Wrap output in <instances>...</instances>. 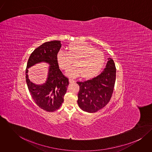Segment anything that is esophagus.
<instances>
[{"label":"esophagus","mask_w":152,"mask_h":152,"mask_svg":"<svg viewBox=\"0 0 152 152\" xmlns=\"http://www.w3.org/2000/svg\"><path fill=\"white\" fill-rule=\"evenodd\" d=\"M69 83H73L75 82V81H74L73 79H72V78H69Z\"/></svg>","instance_id":"esophagus-1"}]
</instances>
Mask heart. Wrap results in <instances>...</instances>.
<instances>
[{
  "label": "heart",
  "instance_id": "1",
  "mask_svg": "<svg viewBox=\"0 0 152 152\" xmlns=\"http://www.w3.org/2000/svg\"><path fill=\"white\" fill-rule=\"evenodd\" d=\"M68 51L60 50L57 54V62L60 67L66 70V74L71 77L78 76L90 78L96 75L104 67L105 57L104 53L96 49L91 44L83 42H72L69 44Z\"/></svg>",
  "mask_w": 152,
  "mask_h": 152
}]
</instances>
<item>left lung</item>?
<instances>
[{
  "instance_id": "obj_1",
  "label": "left lung",
  "mask_w": 152,
  "mask_h": 152,
  "mask_svg": "<svg viewBox=\"0 0 152 152\" xmlns=\"http://www.w3.org/2000/svg\"><path fill=\"white\" fill-rule=\"evenodd\" d=\"M108 60L101 74L91 80L77 82L80 86L77 103L84 111L97 112L110 101L116 80V66L112 58Z\"/></svg>"
}]
</instances>
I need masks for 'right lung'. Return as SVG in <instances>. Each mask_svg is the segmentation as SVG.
Returning a JSON list of instances; mask_svg holds the SVG:
<instances>
[{
    "instance_id": "obj_1",
    "label": "right lung",
    "mask_w": 152,
    "mask_h": 152,
    "mask_svg": "<svg viewBox=\"0 0 152 152\" xmlns=\"http://www.w3.org/2000/svg\"><path fill=\"white\" fill-rule=\"evenodd\" d=\"M61 47L60 41L45 42L31 54L26 69V80L31 96L39 107L47 112H54L64 102L68 78L59 68L57 54ZM45 62L50 64L48 80L43 85H36L28 78V68L36 64Z\"/></svg>"
}]
</instances>
